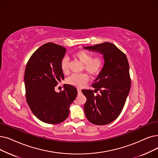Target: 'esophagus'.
I'll list each match as a JSON object with an SVG mask.
<instances>
[{
    "label": "esophagus",
    "mask_w": 158,
    "mask_h": 158,
    "mask_svg": "<svg viewBox=\"0 0 158 158\" xmlns=\"http://www.w3.org/2000/svg\"><path fill=\"white\" fill-rule=\"evenodd\" d=\"M77 92H78V94H81V89L77 88Z\"/></svg>",
    "instance_id": "obj_1"
}]
</instances>
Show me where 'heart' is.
Segmentation results:
<instances>
[{
	"label": "heart",
	"mask_w": 158,
	"mask_h": 158,
	"mask_svg": "<svg viewBox=\"0 0 158 158\" xmlns=\"http://www.w3.org/2000/svg\"><path fill=\"white\" fill-rule=\"evenodd\" d=\"M73 56L83 64L84 69L92 76L99 75L104 67L103 58L101 56L94 57L92 53L85 50L75 52ZM60 68L65 73L69 71V59L68 57H65L61 60ZM88 79V75L85 73H73L67 79L66 83L72 86L81 88L85 85Z\"/></svg>",
	"instance_id": "1"
}]
</instances>
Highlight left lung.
<instances>
[{
	"instance_id": "left-lung-1",
	"label": "left lung",
	"mask_w": 158,
	"mask_h": 158,
	"mask_svg": "<svg viewBox=\"0 0 158 158\" xmlns=\"http://www.w3.org/2000/svg\"><path fill=\"white\" fill-rule=\"evenodd\" d=\"M84 48L103 54L105 64L92 84L94 90H83L88 120L94 125H105L118 118L125 106L131 86L129 64L126 55L114 44L104 43ZM100 92L99 94L94 93Z\"/></svg>"
}]
</instances>
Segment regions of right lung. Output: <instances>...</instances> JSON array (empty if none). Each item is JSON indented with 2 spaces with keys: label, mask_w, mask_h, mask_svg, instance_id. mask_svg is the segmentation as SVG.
<instances>
[{
  "label": "right lung",
  "mask_w": 158,
  "mask_h": 158,
  "mask_svg": "<svg viewBox=\"0 0 158 158\" xmlns=\"http://www.w3.org/2000/svg\"><path fill=\"white\" fill-rule=\"evenodd\" d=\"M66 52L63 46L46 43L31 55L26 66V101L33 114L48 124L64 121L77 95L76 88L70 85H64L59 93L55 91V86L64 79L60 62Z\"/></svg>",
  "instance_id": "right-lung-1"
}]
</instances>
